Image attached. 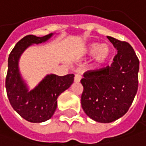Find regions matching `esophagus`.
<instances>
[{"mask_svg": "<svg viewBox=\"0 0 146 146\" xmlns=\"http://www.w3.org/2000/svg\"><path fill=\"white\" fill-rule=\"evenodd\" d=\"M81 78H82L81 74H79V73H76V74H75V77H74V81L80 82Z\"/></svg>", "mask_w": 146, "mask_h": 146, "instance_id": "1", "label": "esophagus"}]
</instances>
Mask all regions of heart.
Returning <instances> with one entry per match:
<instances>
[{
    "label": "heart",
    "instance_id": "b5f03b06",
    "mask_svg": "<svg viewBox=\"0 0 146 146\" xmlns=\"http://www.w3.org/2000/svg\"><path fill=\"white\" fill-rule=\"evenodd\" d=\"M82 54L90 56L93 54V60L95 64H105L109 61L112 55V48L108 44L92 43L87 45L82 51Z\"/></svg>",
    "mask_w": 146,
    "mask_h": 146
}]
</instances>
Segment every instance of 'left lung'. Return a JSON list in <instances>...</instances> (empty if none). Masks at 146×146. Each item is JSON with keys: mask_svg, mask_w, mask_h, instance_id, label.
I'll return each mask as SVG.
<instances>
[{"mask_svg": "<svg viewBox=\"0 0 146 146\" xmlns=\"http://www.w3.org/2000/svg\"><path fill=\"white\" fill-rule=\"evenodd\" d=\"M117 50L113 63L88 70L81 79L82 107L92 120L109 123L127 112L138 89L139 59L129 43L107 36Z\"/></svg>", "mask_w": 146, "mask_h": 146, "instance_id": "left-lung-1", "label": "left lung"}]
</instances>
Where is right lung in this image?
Wrapping results in <instances>:
<instances>
[{"label":"right lung","mask_w":146,"mask_h":146,"mask_svg":"<svg viewBox=\"0 0 146 146\" xmlns=\"http://www.w3.org/2000/svg\"><path fill=\"white\" fill-rule=\"evenodd\" d=\"M53 34L44 37L29 35L14 47L8 58V70L5 78L7 97L13 109L26 121L39 123L50 119L57 107L58 97L73 82L74 75H47L33 90L28 91L19 73L18 61L21 54L33 44H41Z\"/></svg>","instance_id":"right-lung-1"}]
</instances>
